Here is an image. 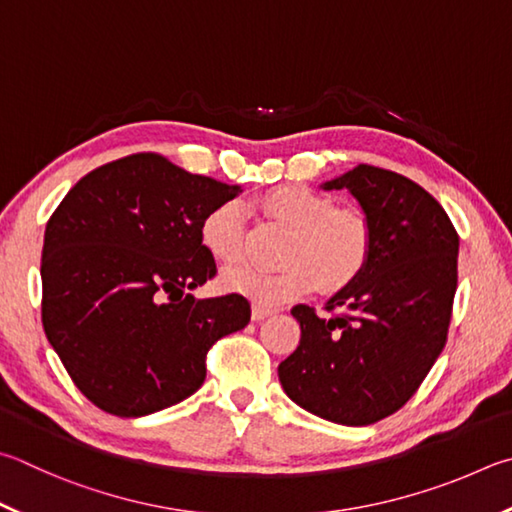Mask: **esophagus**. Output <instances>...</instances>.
<instances>
[{
  "mask_svg": "<svg viewBox=\"0 0 512 512\" xmlns=\"http://www.w3.org/2000/svg\"><path fill=\"white\" fill-rule=\"evenodd\" d=\"M273 313H275L273 309H266V306H262V304H255L253 306V320L255 322L264 320V318H268V315H273Z\"/></svg>",
  "mask_w": 512,
  "mask_h": 512,
  "instance_id": "1",
  "label": "esophagus"
}]
</instances>
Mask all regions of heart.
<instances>
[{"label":"heart","instance_id":"1","mask_svg":"<svg viewBox=\"0 0 512 512\" xmlns=\"http://www.w3.org/2000/svg\"><path fill=\"white\" fill-rule=\"evenodd\" d=\"M262 208L268 217L291 232L282 250L286 266L277 271L239 264L221 275L226 291L246 295L264 306L311 291L338 293L365 271L371 255V226L356 210L336 208L327 194L304 185L264 194ZM201 241L217 262H237L244 253V210L237 201L212 208L201 224Z\"/></svg>","mask_w":512,"mask_h":512}]
</instances>
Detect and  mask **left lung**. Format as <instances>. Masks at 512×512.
Returning <instances> with one entry per match:
<instances>
[{"label": "left lung", "instance_id": "1", "mask_svg": "<svg viewBox=\"0 0 512 512\" xmlns=\"http://www.w3.org/2000/svg\"><path fill=\"white\" fill-rule=\"evenodd\" d=\"M347 190L371 226V255L351 286L291 309L297 349L277 374L302 410L340 425H371L410 401L448 340L459 237L432 194L405 176L358 165L324 181Z\"/></svg>", "mask_w": 512, "mask_h": 512}]
</instances>
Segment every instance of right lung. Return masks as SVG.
<instances>
[{
	"label": "right lung",
	"instance_id": "obj_1",
	"mask_svg": "<svg viewBox=\"0 0 512 512\" xmlns=\"http://www.w3.org/2000/svg\"><path fill=\"white\" fill-rule=\"evenodd\" d=\"M239 192L132 154L82 176L51 215L44 333L100 410L136 418L185 401L206 380L208 349L250 322L244 295L190 293L217 275L203 219Z\"/></svg>",
	"mask_w": 512,
	"mask_h": 512
}]
</instances>
